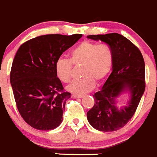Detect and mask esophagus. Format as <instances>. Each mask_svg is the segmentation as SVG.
<instances>
[{
  "label": "esophagus",
  "mask_w": 157,
  "mask_h": 157,
  "mask_svg": "<svg viewBox=\"0 0 157 157\" xmlns=\"http://www.w3.org/2000/svg\"><path fill=\"white\" fill-rule=\"evenodd\" d=\"M71 97L75 99H78V98H82V95H77V94H72L71 95Z\"/></svg>",
  "instance_id": "34e87169"
}]
</instances>
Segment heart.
I'll use <instances>...</instances> for the list:
<instances>
[{"mask_svg": "<svg viewBox=\"0 0 157 157\" xmlns=\"http://www.w3.org/2000/svg\"><path fill=\"white\" fill-rule=\"evenodd\" d=\"M73 64H82L80 78L74 80L67 86V90L77 94L91 91L95 82H100L107 77L113 64V54L106 44L83 41L71 51L70 59L61 57L55 62V71L58 78L64 83L71 81Z\"/></svg>", "mask_w": 157, "mask_h": 157, "instance_id": "heart-1", "label": "heart"}]
</instances>
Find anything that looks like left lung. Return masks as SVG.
Returning a JSON list of instances; mask_svg holds the SVG:
<instances>
[{"instance_id": "1", "label": "left lung", "mask_w": 157, "mask_h": 157, "mask_svg": "<svg viewBox=\"0 0 157 157\" xmlns=\"http://www.w3.org/2000/svg\"><path fill=\"white\" fill-rule=\"evenodd\" d=\"M87 38L105 43L113 54L111 73L101 90L93 95L94 106L87 112V119L96 130L117 131L133 117L144 93V59L139 48L121 34L90 35ZM125 91L130 93V100L127 106L117 108L116 100Z\"/></svg>"}]
</instances>
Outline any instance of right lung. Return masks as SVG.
<instances>
[{
    "mask_svg": "<svg viewBox=\"0 0 157 157\" xmlns=\"http://www.w3.org/2000/svg\"><path fill=\"white\" fill-rule=\"evenodd\" d=\"M82 36L49 34L20 46L13 60L10 82L18 112L37 130H52L63 121L65 103L71 93L64 91L55 71L63 52Z\"/></svg>",
    "mask_w": 157,
    "mask_h": 157,
    "instance_id": "add662e5",
    "label": "right lung"
}]
</instances>
